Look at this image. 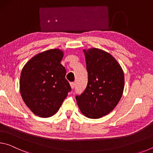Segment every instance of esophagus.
Returning <instances> with one entry per match:
<instances>
[{"instance_id": "34e87169", "label": "esophagus", "mask_w": 153, "mask_h": 153, "mask_svg": "<svg viewBox=\"0 0 153 153\" xmlns=\"http://www.w3.org/2000/svg\"><path fill=\"white\" fill-rule=\"evenodd\" d=\"M70 86L71 87V88L74 89V87H75V83L74 82H71L70 83Z\"/></svg>"}]
</instances>
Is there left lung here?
<instances>
[{
  "label": "left lung",
  "mask_w": 153,
  "mask_h": 153,
  "mask_svg": "<svg viewBox=\"0 0 153 153\" xmlns=\"http://www.w3.org/2000/svg\"><path fill=\"white\" fill-rule=\"evenodd\" d=\"M83 51L88 77L86 88L76 97L77 104L86 117L98 119L112 111L120 102L124 74L120 65L107 52L96 48Z\"/></svg>",
  "instance_id": "8db88e82"
}]
</instances>
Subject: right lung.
Wrapping results in <instances>:
<instances>
[{"label":"right lung","mask_w":153,"mask_h":153,"mask_svg":"<svg viewBox=\"0 0 153 153\" xmlns=\"http://www.w3.org/2000/svg\"><path fill=\"white\" fill-rule=\"evenodd\" d=\"M63 52L55 48L35 55L23 67L19 89L25 104L35 115L49 117L59 111L71 86L61 64Z\"/></svg>","instance_id":"1"}]
</instances>
